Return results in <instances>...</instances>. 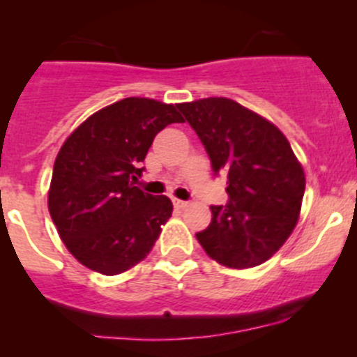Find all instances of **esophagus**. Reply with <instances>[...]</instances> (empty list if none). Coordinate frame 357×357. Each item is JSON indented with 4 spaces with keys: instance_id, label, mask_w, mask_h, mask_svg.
<instances>
[{
    "instance_id": "34e87169",
    "label": "esophagus",
    "mask_w": 357,
    "mask_h": 357,
    "mask_svg": "<svg viewBox=\"0 0 357 357\" xmlns=\"http://www.w3.org/2000/svg\"><path fill=\"white\" fill-rule=\"evenodd\" d=\"M172 204H174V207H176V208H185V207H188V202L179 200V199H174V200H172Z\"/></svg>"
}]
</instances>
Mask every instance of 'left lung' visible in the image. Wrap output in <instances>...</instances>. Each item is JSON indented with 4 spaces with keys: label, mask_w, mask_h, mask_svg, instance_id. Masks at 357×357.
<instances>
[{
    "label": "left lung",
    "mask_w": 357,
    "mask_h": 357,
    "mask_svg": "<svg viewBox=\"0 0 357 357\" xmlns=\"http://www.w3.org/2000/svg\"><path fill=\"white\" fill-rule=\"evenodd\" d=\"M207 150L214 174L228 178V204L212 205L197 233L208 257L235 269L268 261L301 214L305 176L289 139L273 122L229 98L176 105Z\"/></svg>",
    "instance_id": "obj_1"
}]
</instances>
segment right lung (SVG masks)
I'll list each match as a JSON object with an SVG mask.
<instances>
[{
    "mask_svg": "<svg viewBox=\"0 0 357 357\" xmlns=\"http://www.w3.org/2000/svg\"><path fill=\"white\" fill-rule=\"evenodd\" d=\"M183 122L174 105L124 98L86 119L53 165L48 208L62 242L86 268L114 276L146 257L172 202L132 185L158 131Z\"/></svg>",
    "mask_w": 357,
    "mask_h": 357,
    "instance_id": "add662e5",
    "label": "right lung"
}]
</instances>
